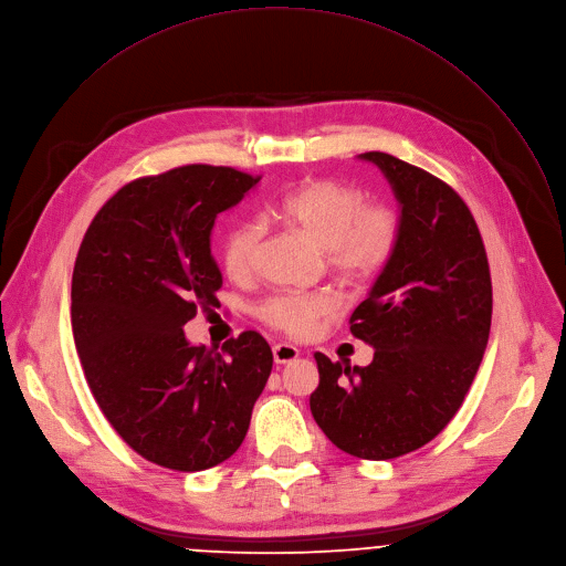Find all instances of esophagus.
<instances>
[{
	"label": "esophagus",
	"mask_w": 566,
	"mask_h": 566,
	"mask_svg": "<svg viewBox=\"0 0 566 566\" xmlns=\"http://www.w3.org/2000/svg\"><path fill=\"white\" fill-rule=\"evenodd\" d=\"M272 353H274V361H276L279 366L290 364V361H294V359L298 357V350H296L294 346H290V344H276V346L272 348Z\"/></svg>",
	"instance_id": "esophagus-1"
}]
</instances>
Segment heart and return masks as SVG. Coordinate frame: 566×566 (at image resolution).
I'll return each instance as SVG.
<instances>
[{"label": "heart", "instance_id": "b5f03b06", "mask_svg": "<svg viewBox=\"0 0 566 566\" xmlns=\"http://www.w3.org/2000/svg\"><path fill=\"white\" fill-rule=\"evenodd\" d=\"M270 218L298 230L316 248L325 250L327 265L348 281L377 276L397 254L403 220L395 205L368 202L366 193L348 182L310 180L268 209ZM261 224L243 220L224 234L220 248L222 270L232 279L252 274ZM342 307L332 292H281L263 301L261 318L290 336H310L321 321Z\"/></svg>", "mask_w": 566, "mask_h": 566}]
</instances>
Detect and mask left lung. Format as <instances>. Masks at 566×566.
I'll return each mask as SVG.
<instances>
[{
	"label": "left lung",
	"mask_w": 566,
	"mask_h": 566,
	"mask_svg": "<svg viewBox=\"0 0 566 566\" xmlns=\"http://www.w3.org/2000/svg\"><path fill=\"white\" fill-rule=\"evenodd\" d=\"M361 158L390 180L403 234L350 316L373 364L316 353L310 410L336 448L381 462L434 439L464 403L489 344L493 285L478 222L453 187L390 154Z\"/></svg>",
	"instance_id": "1"
}]
</instances>
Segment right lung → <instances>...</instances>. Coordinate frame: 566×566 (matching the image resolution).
<instances>
[{"label": "right lung", "instance_id": "obj_1", "mask_svg": "<svg viewBox=\"0 0 566 566\" xmlns=\"http://www.w3.org/2000/svg\"><path fill=\"white\" fill-rule=\"evenodd\" d=\"M261 176L185 165L143 176L91 220L71 283L73 338L86 384L134 450L193 473L230 460L272 373L265 338L241 332L218 348L191 346L182 325L218 303L209 234Z\"/></svg>", "mask_w": 566, "mask_h": 566}]
</instances>
